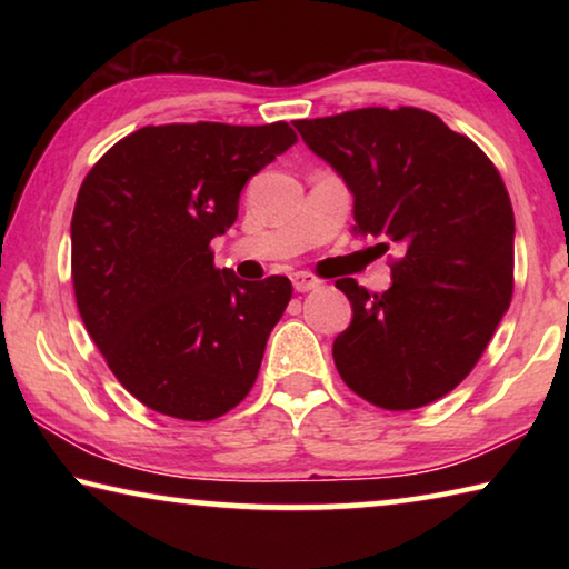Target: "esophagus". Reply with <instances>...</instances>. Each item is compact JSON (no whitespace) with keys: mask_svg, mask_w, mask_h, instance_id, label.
I'll return each mask as SVG.
<instances>
[{"mask_svg":"<svg viewBox=\"0 0 569 569\" xmlns=\"http://www.w3.org/2000/svg\"><path fill=\"white\" fill-rule=\"evenodd\" d=\"M321 281L319 278H316L313 273H306V271H298V273H293V288L298 293H306V291H313L316 286H319Z\"/></svg>","mask_w":569,"mask_h":569,"instance_id":"1","label":"esophagus"}]
</instances>
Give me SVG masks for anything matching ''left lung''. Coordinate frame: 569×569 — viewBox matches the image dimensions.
I'll list each match as a JSON object with an SVG mask.
<instances>
[{"label": "left lung", "instance_id": "1", "mask_svg": "<svg viewBox=\"0 0 569 569\" xmlns=\"http://www.w3.org/2000/svg\"><path fill=\"white\" fill-rule=\"evenodd\" d=\"M353 192L356 230L379 238L393 283L353 278V319L333 363L373 407L409 411L447 397L475 369L515 291V213L477 142L419 108H361L293 122Z\"/></svg>", "mask_w": 569, "mask_h": 569}]
</instances>
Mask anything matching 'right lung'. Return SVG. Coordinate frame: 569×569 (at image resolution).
<instances>
[{
  "instance_id": "obj_1",
  "label": "right lung",
  "mask_w": 569,
  "mask_h": 569,
  "mask_svg": "<svg viewBox=\"0 0 569 569\" xmlns=\"http://www.w3.org/2000/svg\"><path fill=\"white\" fill-rule=\"evenodd\" d=\"M298 138L288 122L148 124L84 176L72 213V286L84 329L148 409L210 421L253 389L293 286L243 281L210 240L240 190Z\"/></svg>"
}]
</instances>
